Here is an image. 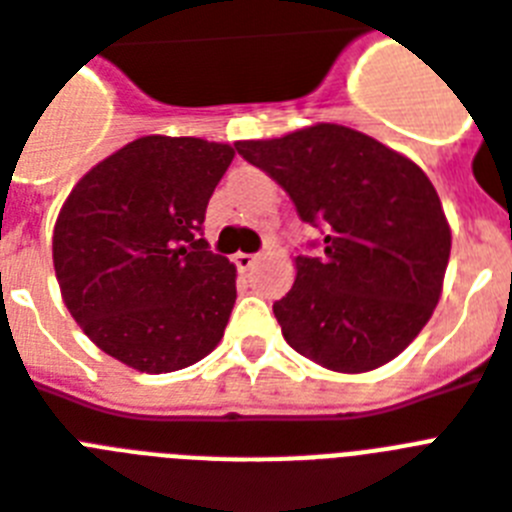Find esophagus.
<instances>
[{
  "mask_svg": "<svg viewBox=\"0 0 512 512\" xmlns=\"http://www.w3.org/2000/svg\"><path fill=\"white\" fill-rule=\"evenodd\" d=\"M233 263L239 271H249L252 265L257 263V255H249V252H239V255H233Z\"/></svg>",
  "mask_w": 512,
  "mask_h": 512,
  "instance_id": "1",
  "label": "esophagus"
}]
</instances>
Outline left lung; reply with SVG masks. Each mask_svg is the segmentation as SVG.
<instances>
[{
	"label": "left lung",
	"mask_w": 512,
	"mask_h": 512,
	"mask_svg": "<svg viewBox=\"0 0 512 512\" xmlns=\"http://www.w3.org/2000/svg\"><path fill=\"white\" fill-rule=\"evenodd\" d=\"M239 151L321 228V255L295 257V284L273 303L281 335L332 372L388 364L438 305L452 231L428 175L342 124H313Z\"/></svg>",
	"instance_id": "obj_1"
}]
</instances>
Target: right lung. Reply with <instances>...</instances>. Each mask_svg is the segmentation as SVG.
<instances>
[{
    "label": "right lung",
    "instance_id": "obj_1",
    "mask_svg": "<svg viewBox=\"0 0 512 512\" xmlns=\"http://www.w3.org/2000/svg\"><path fill=\"white\" fill-rule=\"evenodd\" d=\"M228 143L146 135L95 164L52 233L63 303L100 350L138 372H177L215 350L236 265L201 239Z\"/></svg>",
    "mask_w": 512,
    "mask_h": 512
}]
</instances>
